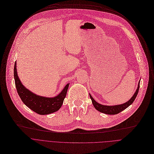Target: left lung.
I'll use <instances>...</instances> for the list:
<instances>
[{
	"label": "left lung",
	"instance_id": "8db88e82",
	"mask_svg": "<svg viewBox=\"0 0 154 154\" xmlns=\"http://www.w3.org/2000/svg\"><path fill=\"white\" fill-rule=\"evenodd\" d=\"M140 81H139V82H138L137 89L136 91L135 92V93L134 94L132 97H131L128 101L125 102V103H123V104L116 105H112V106L101 105V104L98 103L97 101H95L94 100V98L92 97L91 95L90 94H89L94 107L95 108V109H97V110L99 111L100 112L103 113H105V114L116 115V114L119 113L120 112H122L123 110H124V109H126L127 108H128L130 105L133 103V102L135 100V98L137 97V95L138 93L139 88H140Z\"/></svg>",
	"mask_w": 154,
	"mask_h": 154
}]
</instances>
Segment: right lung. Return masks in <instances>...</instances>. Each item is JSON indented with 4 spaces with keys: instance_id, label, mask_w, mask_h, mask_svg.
Here are the masks:
<instances>
[{
    "instance_id": "1",
    "label": "right lung",
    "mask_w": 154,
    "mask_h": 154,
    "mask_svg": "<svg viewBox=\"0 0 154 154\" xmlns=\"http://www.w3.org/2000/svg\"><path fill=\"white\" fill-rule=\"evenodd\" d=\"M16 61L14 64V76L18 94L23 103L34 112L39 115H48L59 110L66 96L69 83L57 96L52 98L41 97L32 93L22 84L17 72Z\"/></svg>"
}]
</instances>
